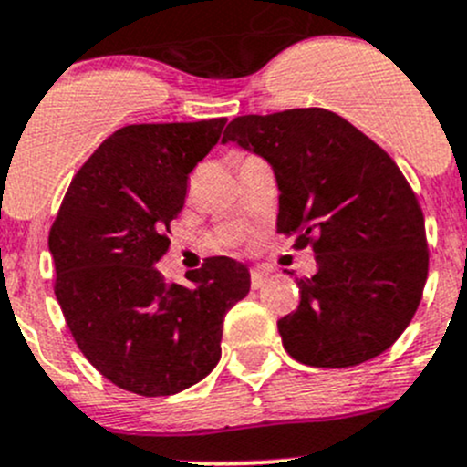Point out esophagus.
<instances>
[{"mask_svg":"<svg viewBox=\"0 0 467 467\" xmlns=\"http://www.w3.org/2000/svg\"><path fill=\"white\" fill-rule=\"evenodd\" d=\"M268 280H271V273L264 271V268H253V271H251V285H253V289H260V286L266 285Z\"/></svg>","mask_w":467,"mask_h":467,"instance_id":"obj_1","label":"esophagus"}]
</instances>
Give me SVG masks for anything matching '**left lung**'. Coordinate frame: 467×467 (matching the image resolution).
<instances>
[{"instance_id": "8db88e82", "label": "left lung", "mask_w": 467, "mask_h": 467, "mask_svg": "<svg viewBox=\"0 0 467 467\" xmlns=\"http://www.w3.org/2000/svg\"><path fill=\"white\" fill-rule=\"evenodd\" d=\"M223 144L260 155L280 190L277 233L312 244L318 271L296 277L300 305L277 321L300 364L348 368L389 350L427 282L425 216L398 164L323 108L230 121Z\"/></svg>"}]
</instances>
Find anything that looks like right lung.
<instances>
[{
  "label": "right lung",
  "instance_id": "1",
  "mask_svg": "<svg viewBox=\"0 0 467 467\" xmlns=\"http://www.w3.org/2000/svg\"><path fill=\"white\" fill-rule=\"evenodd\" d=\"M225 121L124 126L78 169L51 225L54 291L69 332L89 364L130 393L173 395L207 378L225 312L251 291L248 266L233 257L185 273L190 285L155 268L187 178Z\"/></svg>",
  "mask_w": 467,
  "mask_h": 467
}]
</instances>
